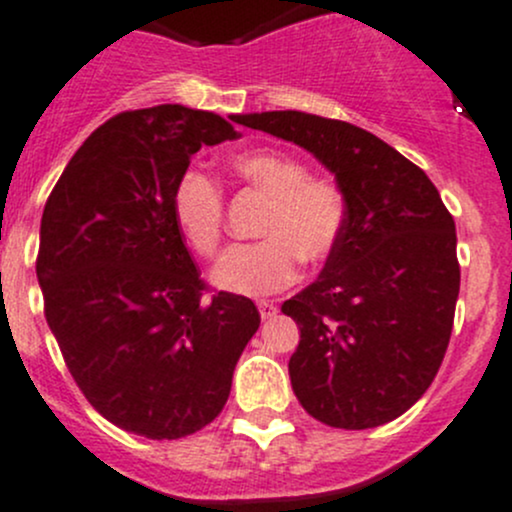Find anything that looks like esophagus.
I'll list each match as a JSON object with an SVG mask.
<instances>
[{"mask_svg":"<svg viewBox=\"0 0 512 512\" xmlns=\"http://www.w3.org/2000/svg\"><path fill=\"white\" fill-rule=\"evenodd\" d=\"M257 309H260V319L270 321L272 316H277V306L272 301H257Z\"/></svg>","mask_w":512,"mask_h":512,"instance_id":"34e87169","label":"esophagus"}]
</instances>
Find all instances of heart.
<instances>
[{
    "label": "heart",
    "mask_w": 512,
    "mask_h": 512,
    "mask_svg": "<svg viewBox=\"0 0 512 512\" xmlns=\"http://www.w3.org/2000/svg\"><path fill=\"white\" fill-rule=\"evenodd\" d=\"M240 179L270 198L260 235L235 245L213 270V282L240 297L282 292L299 277V257L324 262L346 230V196L336 181L311 176L304 161L284 152H245L233 159ZM176 228L198 255L211 257L223 235V188L201 169H186L171 193Z\"/></svg>",
    "instance_id": "heart-1"
}]
</instances>
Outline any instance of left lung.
Instances as JSON below:
<instances>
[{
  "label": "left lung",
  "mask_w": 512,
  "mask_h": 512,
  "mask_svg": "<svg viewBox=\"0 0 512 512\" xmlns=\"http://www.w3.org/2000/svg\"><path fill=\"white\" fill-rule=\"evenodd\" d=\"M314 154L346 196V230L319 277L284 301L301 341L292 390L328 427L370 429L427 392L459 299L456 225L437 186L375 134L297 110L235 115Z\"/></svg>",
  "instance_id": "obj_1"
}]
</instances>
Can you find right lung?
Returning a JSON list of instances; mask_svg holds the SVG:
<instances>
[{
  "label": "right lung",
  "instance_id": "1",
  "mask_svg": "<svg viewBox=\"0 0 512 512\" xmlns=\"http://www.w3.org/2000/svg\"><path fill=\"white\" fill-rule=\"evenodd\" d=\"M238 137L215 112L184 105L120 112L85 139L43 208L36 277L48 328L85 400L139 437L211 424L260 328L247 297H203L171 213L193 154Z\"/></svg>",
  "mask_w": 512,
  "mask_h": 512
}]
</instances>
